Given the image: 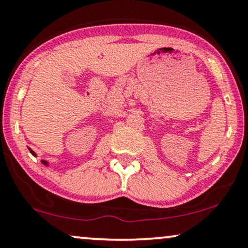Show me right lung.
<instances>
[{
  "label": "right lung",
  "instance_id": "add662e5",
  "mask_svg": "<svg viewBox=\"0 0 248 248\" xmlns=\"http://www.w3.org/2000/svg\"><path fill=\"white\" fill-rule=\"evenodd\" d=\"M28 149H30V152H31V155H33V156H35V157H36V154H35V153L33 152V150H31V148H28ZM41 163H42V164H43V165H46V166H49V165H50V164H49V162H46V160H41Z\"/></svg>",
  "mask_w": 248,
  "mask_h": 248
}]
</instances>
